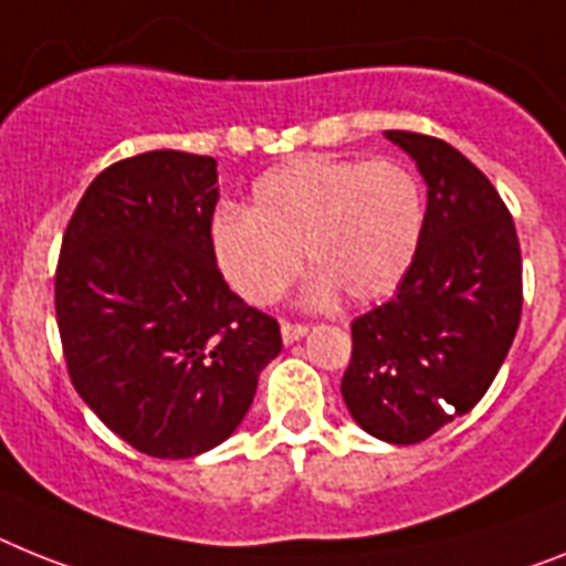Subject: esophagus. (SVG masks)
<instances>
[{"mask_svg":"<svg viewBox=\"0 0 566 566\" xmlns=\"http://www.w3.org/2000/svg\"><path fill=\"white\" fill-rule=\"evenodd\" d=\"M305 334H307L305 325H293V322H284V325H282V342H284V345H293V342H298Z\"/></svg>","mask_w":566,"mask_h":566,"instance_id":"1","label":"esophagus"}]
</instances>
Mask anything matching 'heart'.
I'll list each match as a JSON object with an SVG mask.
<instances>
[{
	"label": "heart",
	"instance_id": "b5f03b06",
	"mask_svg": "<svg viewBox=\"0 0 566 566\" xmlns=\"http://www.w3.org/2000/svg\"><path fill=\"white\" fill-rule=\"evenodd\" d=\"M422 224L420 180L400 160L298 155L255 178L247 212H218L210 239L218 270L253 305L287 291L298 253L313 270L307 302H374L400 287Z\"/></svg>",
	"mask_w": 566,
	"mask_h": 566
}]
</instances>
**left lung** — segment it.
Instances as JSON below:
<instances>
[{"label": "left lung", "mask_w": 566, "mask_h": 566, "mask_svg": "<svg viewBox=\"0 0 566 566\" xmlns=\"http://www.w3.org/2000/svg\"><path fill=\"white\" fill-rule=\"evenodd\" d=\"M426 180V224L406 279L350 325L342 400L363 431L420 443L489 391L521 322V247L486 175L454 146L386 132Z\"/></svg>", "instance_id": "left-lung-1"}]
</instances>
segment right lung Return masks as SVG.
Instances as JSON below:
<instances>
[{"mask_svg": "<svg viewBox=\"0 0 566 566\" xmlns=\"http://www.w3.org/2000/svg\"><path fill=\"white\" fill-rule=\"evenodd\" d=\"M216 158L155 149L112 164L71 216L54 305L71 382L137 452L224 443L279 356L275 319L227 287L212 255Z\"/></svg>", "mask_w": 566, "mask_h": 566, "instance_id": "1", "label": "right lung"}]
</instances>
